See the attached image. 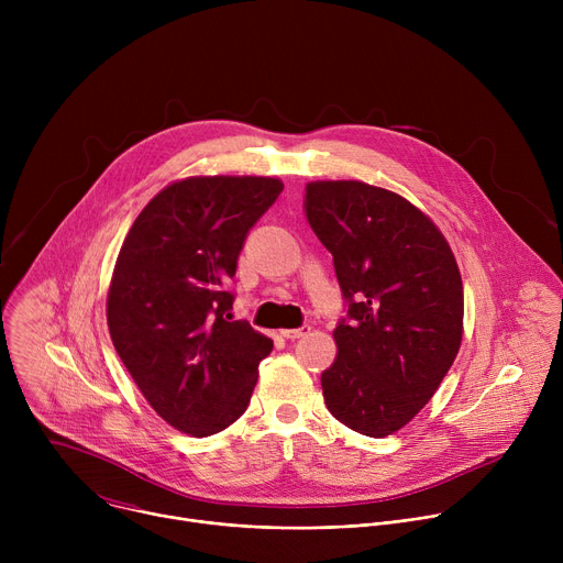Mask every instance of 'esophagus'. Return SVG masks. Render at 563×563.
I'll return each instance as SVG.
<instances>
[{"instance_id":"esophagus-1","label":"esophagus","mask_w":563,"mask_h":563,"mask_svg":"<svg viewBox=\"0 0 563 563\" xmlns=\"http://www.w3.org/2000/svg\"><path fill=\"white\" fill-rule=\"evenodd\" d=\"M309 332H311V328H309V325H300V328H296V330H283L280 334H283L285 339H289V341H296V339L307 336Z\"/></svg>"}]
</instances>
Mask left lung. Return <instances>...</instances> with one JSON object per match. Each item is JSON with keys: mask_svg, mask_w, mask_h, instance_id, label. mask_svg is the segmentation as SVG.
I'll return each mask as SVG.
<instances>
[{"mask_svg": "<svg viewBox=\"0 0 563 563\" xmlns=\"http://www.w3.org/2000/svg\"><path fill=\"white\" fill-rule=\"evenodd\" d=\"M305 211L334 256L347 311L320 376L325 406L354 432L387 437L421 412L461 347L454 254L423 211L365 183H309Z\"/></svg>", "mask_w": 563, "mask_h": 563, "instance_id": "obj_1", "label": "left lung"}]
</instances>
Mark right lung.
Instances as JSON below:
<instances>
[{"label":"right lung","mask_w":563,"mask_h":563,"mask_svg":"<svg viewBox=\"0 0 563 563\" xmlns=\"http://www.w3.org/2000/svg\"><path fill=\"white\" fill-rule=\"evenodd\" d=\"M280 191L276 178H187L124 238L107 298L111 341L148 406L185 434L211 437L243 417L274 347L229 309L238 254Z\"/></svg>","instance_id":"1"}]
</instances>
